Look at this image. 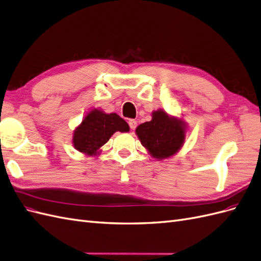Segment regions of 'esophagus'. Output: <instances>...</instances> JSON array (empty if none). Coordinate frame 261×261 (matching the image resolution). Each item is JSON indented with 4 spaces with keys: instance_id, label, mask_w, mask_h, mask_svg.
Returning a JSON list of instances; mask_svg holds the SVG:
<instances>
[{
    "instance_id": "esophagus-1",
    "label": "esophagus",
    "mask_w": 261,
    "mask_h": 261,
    "mask_svg": "<svg viewBox=\"0 0 261 261\" xmlns=\"http://www.w3.org/2000/svg\"><path fill=\"white\" fill-rule=\"evenodd\" d=\"M128 125H129V127H130V129H135L136 128V126H137V121H135V119H129L128 121Z\"/></svg>"
}]
</instances>
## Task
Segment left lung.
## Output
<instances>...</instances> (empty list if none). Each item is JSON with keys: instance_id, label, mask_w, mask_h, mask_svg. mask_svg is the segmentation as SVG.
Wrapping results in <instances>:
<instances>
[{"instance_id": "left-lung-1", "label": "left lung", "mask_w": 261, "mask_h": 261, "mask_svg": "<svg viewBox=\"0 0 261 261\" xmlns=\"http://www.w3.org/2000/svg\"><path fill=\"white\" fill-rule=\"evenodd\" d=\"M135 132L148 153L157 160H164L174 156L182 148L187 124L182 118L159 109L151 113L150 122L140 124Z\"/></svg>"}]
</instances>
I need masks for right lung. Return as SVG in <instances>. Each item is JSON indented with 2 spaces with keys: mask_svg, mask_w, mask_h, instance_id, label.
Returning <instances> with one entry per match:
<instances>
[{
  "mask_svg": "<svg viewBox=\"0 0 261 261\" xmlns=\"http://www.w3.org/2000/svg\"><path fill=\"white\" fill-rule=\"evenodd\" d=\"M116 132H129L128 124L116 113L108 114L100 109H92L73 130L72 144L83 154L97 156L101 147Z\"/></svg>",
  "mask_w": 261,
  "mask_h": 261,
  "instance_id": "add662e5",
  "label": "right lung"
}]
</instances>
